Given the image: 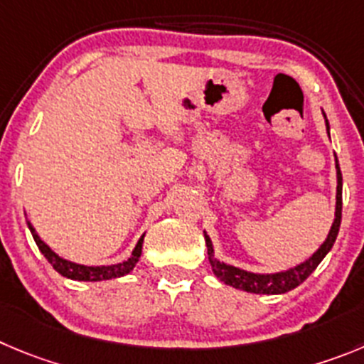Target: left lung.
<instances>
[{
    "label": "left lung",
    "mask_w": 364,
    "mask_h": 364,
    "mask_svg": "<svg viewBox=\"0 0 364 364\" xmlns=\"http://www.w3.org/2000/svg\"><path fill=\"white\" fill-rule=\"evenodd\" d=\"M328 129V122H327ZM336 168H338V193H336V219L332 223V228L328 232L327 240L320 246V250L312 255L311 259L301 262L300 266L293 267L289 271H284V273H274V274H255L250 273V271H242L239 267L228 266V264L220 262V260L215 259L213 255V246L210 237L205 233L206 239V247H208V260L212 264V269L215 273L217 278L224 282L226 285H232L235 289L247 291V293L255 294H282L287 293V291L294 289L301 282L307 280L311 277L312 271L318 267V264L325 259V255L331 251V247L334 246L336 237H338L339 232V224H341V171H339V165L336 161Z\"/></svg>",
    "instance_id": "left-lung-1"
}]
</instances>
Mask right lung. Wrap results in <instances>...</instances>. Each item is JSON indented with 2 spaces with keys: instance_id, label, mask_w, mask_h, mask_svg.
Listing matches in <instances>:
<instances>
[{
  "instance_id": "1",
  "label": "right lung",
  "mask_w": 364,
  "mask_h": 364,
  "mask_svg": "<svg viewBox=\"0 0 364 364\" xmlns=\"http://www.w3.org/2000/svg\"><path fill=\"white\" fill-rule=\"evenodd\" d=\"M28 228L30 232H32V237L33 240H36L37 247H39L41 253L46 257V260L52 264L53 269H55L57 273L63 274V277L71 278V280L100 282V280H111V278H117V277H124V274H127L129 271H132V267L136 266V262H138V259H140V255H141V244H144V237H141V239L138 240V244H136L132 255L125 260V262L114 264V266L90 267V266H80V264H73L66 259H60L59 255L53 253V251L39 239V235H37L36 230H33V226L30 223H28Z\"/></svg>"
}]
</instances>
